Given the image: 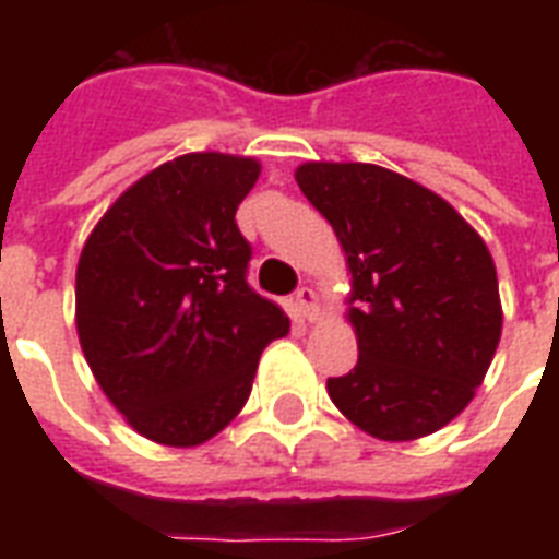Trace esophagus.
Wrapping results in <instances>:
<instances>
[{"instance_id":"obj_1","label":"esophagus","mask_w":559,"mask_h":559,"mask_svg":"<svg viewBox=\"0 0 559 559\" xmlns=\"http://www.w3.org/2000/svg\"><path fill=\"white\" fill-rule=\"evenodd\" d=\"M296 307H298V313L305 316V319H316V316H319V296H316L310 287H298Z\"/></svg>"}]
</instances>
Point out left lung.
I'll return each mask as SVG.
<instances>
[{
  "mask_svg": "<svg viewBox=\"0 0 559 559\" xmlns=\"http://www.w3.org/2000/svg\"><path fill=\"white\" fill-rule=\"evenodd\" d=\"M298 188L333 226L354 275L359 359L328 380L350 424L415 441L464 412L502 336L485 240L450 202L394 170L307 162Z\"/></svg>",
  "mask_w": 559,
  "mask_h": 559,
  "instance_id": "left-lung-1",
  "label": "left lung"
}]
</instances>
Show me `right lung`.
<instances>
[{
    "mask_svg": "<svg viewBox=\"0 0 559 559\" xmlns=\"http://www.w3.org/2000/svg\"><path fill=\"white\" fill-rule=\"evenodd\" d=\"M261 165L188 153L127 188L78 263V336L112 406L165 447L209 441L243 408L263 348L289 331L249 287L235 211Z\"/></svg>",
    "mask_w": 559,
    "mask_h": 559,
    "instance_id": "1",
    "label": "right lung"
}]
</instances>
